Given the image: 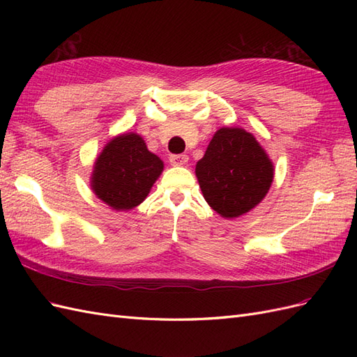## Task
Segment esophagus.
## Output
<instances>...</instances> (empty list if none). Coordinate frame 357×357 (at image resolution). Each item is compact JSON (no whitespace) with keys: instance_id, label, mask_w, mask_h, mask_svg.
Instances as JSON below:
<instances>
[{"instance_id":"1","label":"esophagus","mask_w":357,"mask_h":357,"mask_svg":"<svg viewBox=\"0 0 357 357\" xmlns=\"http://www.w3.org/2000/svg\"><path fill=\"white\" fill-rule=\"evenodd\" d=\"M188 160H189V158H188V155H171L169 156V162H171V165H174V167H180V165H185V164H188Z\"/></svg>"}]
</instances>
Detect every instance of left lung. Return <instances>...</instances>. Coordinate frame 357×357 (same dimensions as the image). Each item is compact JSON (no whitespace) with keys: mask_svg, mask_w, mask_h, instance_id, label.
<instances>
[{"mask_svg":"<svg viewBox=\"0 0 357 357\" xmlns=\"http://www.w3.org/2000/svg\"><path fill=\"white\" fill-rule=\"evenodd\" d=\"M195 172L205 201L226 219L255 208L274 178L273 162L241 128L219 129Z\"/></svg>","mask_w":357,"mask_h":357,"instance_id":"left-lung-1","label":"left lung"}]
</instances>
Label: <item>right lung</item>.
<instances>
[{"instance_id":"1","label":"right lung","mask_w":357,"mask_h":357,"mask_svg":"<svg viewBox=\"0 0 357 357\" xmlns=\"http://www.w3.org/2000/svg\"><path fill=\"white\" fill-rule=\"evenodd\" d=\"M164 169V162L149 152L137 134L113 138L93 167L92 189L114 210H131L142 204Z\"/></svg>"}]
</instances>
